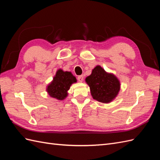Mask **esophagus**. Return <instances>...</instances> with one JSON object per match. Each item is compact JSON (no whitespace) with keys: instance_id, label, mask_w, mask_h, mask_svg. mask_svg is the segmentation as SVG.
I'll return each mask as SVG.
<instances>
[{"instance_id":"1","label":"esophagus","mask_w":160,"mask_h":160,"mask_svg":"<svg viewBox=\"0 0 160 160\" xmlns=\"http://www.w3.org/2000/svg\"><path fill=\"white\" fill-rule=\"evenodd\" d=\"M77 80H78L79 82H82L83 81V75H79L77 77Z\"/></svg>"}]
</instances>
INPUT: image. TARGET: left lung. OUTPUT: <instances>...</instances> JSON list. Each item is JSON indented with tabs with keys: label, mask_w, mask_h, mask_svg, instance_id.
Segmentation results:
<instances>
[{
	"label": "left lung",
	"mask_w": 160,
	"mask_h": 160,
	"mask_svg": "<svg viewBox=\"0 0 160 160\" xmlns=\"http://www.w3.org/2000/svg\"><path fill=\"white\" fill-rule=\"evenodd\" d=\"M85 81L89 86L93 98L101 103L111 102L118 95L120 89L117 77L106 72L100 66L95 67Z\"/></svg>",
	"instance_id": "left-lung-1"
}]
</instances>
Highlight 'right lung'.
Returning a JSON list of instances; mask_svg holds the SVG:
<instances>
[{"instance_id":"right-lung-1","label":"right lung","mask_w":160,"mask_h":160,"mask_svg":"<svg viewBox=\"0 0 160 160\" xmlns=\"http://www.w3.org/2000/svg\"><path fill=\"white\" fill-rule=\"evenodd\" d=\"M77 82L76 78L71 72H64L62 69L57 71L53 81L47 87V92L52 98L59 100L64 99L67 96V91L72 83Z\"/></svg>"}]
</instances>
